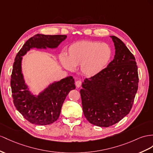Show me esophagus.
Returning <instances> with one entry per match:
<instances>
[{"mask_svg": "<svg viewBox=\"0 0 153 153\" xmlns=\"http://www.w3.org/2000/svg\"><path fill=\"white\" fill-rule=\"evenodd\" d=\"M81 85H82V81H80V80H77V81H76V87H81Z\"/></svg>", "mask_w": 153, "mask_h": 153, "instance_id": "obj_1", "label": "esophagus"}]
</instances>
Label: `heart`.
I'll use <instances>...</instances> for the list:
<instances>
[{"label":"heart","mask_w":153,"mask_h":153,"mask_svg":"<svg viewBox=\"0 0 153 153\" xmlns=\"http://www.w3.org/2000/svg\"><path fill=\"white\" fill-rule=\"evenodd\" d=\"M112 55V49L107 43L83 40L70 45L66 57H61V61L67 70H73L80 65L82 73L93 76L106 67Z\"/></svg>","instance_id":"1"}]
</instances>
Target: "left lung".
<instances>
[{"label":"left lung","mask_w":153,"mask_h":153,"mask_svg":"<svg viewBox=\"0 0 153 153\" xmlns=\"http://www.w3.org/2000/svg\"><path fill=\"white\" fill-rule=\"evenodd\" d=\"M114 58L102 71L85 79L80 91L84 115L90 123L108 127L131 111L138 88L136 59L119 38L111 36Z\"/></svg>","instance_id":"1"}]
</instances>
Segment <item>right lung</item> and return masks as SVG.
<instances>
[{"label":"right lung","mask_w":153,"mask_h":153,"mask_svg":"<svg viewBox=\"0 0 153 153\" xmlns=\"http://www.w3.org/2000/svg\"><path fill=\"white\" fill-rule=\"evenodd\" d=\"M66 38L65 35H35L25 43L15 57L10 81L13 101L17 110L33 124L46 125L55 122L60 115L66 97L76 86L74 78L68 76L50 85L37 97L33 96L23 79L22 56L32 48H56Z\"/></svg>","instance_id":"add662e5"}]
</instances>
